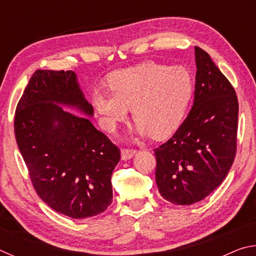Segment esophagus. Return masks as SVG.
Masks as SVG:
<instances>
[{"instance_id":"34e87169","label":"esophagus","mask_w":256,"mask_h":256,"mask_svg":"<svg viewBox=\"0 0 256 256\" xmlns=\"http://www.w3.org/2000/svg\"><path fill=\"white\" fill-rule=\"evenodd\" d=\"M136 154V149H128V148H123L122 151H120V154H122V159L123 160H128L131 159L134 154Z\"/></svg>"}]
</instances>
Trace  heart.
<instances>
[{"mask_svg":"<svg viewBox=\"0 0 256 256\" xmlns=\"http://www.w3.org/2000/svg\"><path fill=\"white\" fill-rule=\"evenodd\" d=\"M107 84L110 90L92 94L102 124L115 128L132 108L140 132L154 138H166L178 128L194 92V78L188 68L154 62L114 71Z\"/></svg>","mask_w":256,"mask_h":256,"instance_id":"1","label":"heart"}]
</instances>
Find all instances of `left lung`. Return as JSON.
Masks as SVG:
<instances>
[{
  "label": "left lung",
  "mask_w": 256,
  "mask_h": 256,
  "mask_svg": "<svg viewBox=\"0 0 256 256\" xmlns=\"http://www.w3.org/2000/svg\"><path fill=\"white\" fill-rule=\"evenodd\" d=\"M196 60L192 110L174 136L154 149L159 193L178 206H190L214 192L226 178L237 149L235 89L198 46Z\"/></svg>",
  "instance_id": "obj_1"
}]
</instances>
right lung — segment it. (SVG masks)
Instances as JSON below:
<instances>
[{"instance_id":"add662e5","label":"right lung","mask_w":256,"mask_h":256,"mask_svg":"<svg viewBox=\"0 0 256 256\" xmlns=\"http://www.w3.org/2000/svg\"><path fill=\"white\" fill-rule=\"evenodd\" d=\"M92 115L72 71L37 70L16 108L14 134L34 190L52 209L84 219L105 211L112 200V172L118 146L84 116Z\"/></svg>"}]
</instances>
